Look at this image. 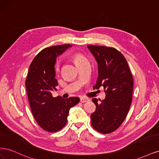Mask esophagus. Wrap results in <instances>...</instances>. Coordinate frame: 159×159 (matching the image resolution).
Wrapping results in <instances>:
<instances>
[{"label":"esophagus","instance_id":"34e87169","mask_svg":"<svg viewBox=\"0 0 159 159\" xmlns=\"http://www.w3.org/2000/svg\"><path fill=\"white\" fill-rule=\"evenodd\" d=\"M90 101V98H87V97H81L80 98V102L81 103H85V102H88Z\"/></svg>","mask_w":159,"mask_h":159}]
</instances>
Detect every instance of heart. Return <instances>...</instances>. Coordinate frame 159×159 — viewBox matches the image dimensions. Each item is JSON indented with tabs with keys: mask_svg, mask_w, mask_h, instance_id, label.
Returning a JSON list of instances; mask_svg holds the SVG:
<instances>
[{
	"mask_svg": "<svg viewBox=\"0 0 159 159\" xmlns=\"http://www.w3.org/2000/svg\"><path fill=\"white\" fill-rule=\"evenodd\" d=\"M73 59H74V61L75 64V63H77V62L83 60H85V57L84 56L81 55V54H79V53H77V54H75L73 56ZM57 70H58V66L56 65L55 66V70L57 71Z\"/></svg>",
	"mask_w": 159,
	"mask_h": 159,
	"instance_id": "obj_1",
	"label": "heart"
}]
</instances>
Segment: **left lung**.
<instances>
[{
  "label": "left lung",
  "instance_id": "obj_1",
  "mask_svg": "<svg viewBox=\"0 0 159 159\" xmlns=\"http://www.w3.org/2000/svg\"><path fill=\"white\" fill-rule=\"evenodd\" d=\"M98 63L99 76L95 89L103 86L106 98L92 102L96 110L91 115V125L103 134L117 130L126 118L131 107L133 78L124 56L113 47L88 45Z\"/></svg>",
  "mask_w": 159,
  "mask_h": 159
}]
</instances>
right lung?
Masks as SVG:
<instances>
[{
	"mask_svg": "<svg viewBox=\"0 0 159 159\" xmlns=\"http://www.w3.org/2000/svg\"><path fill=\"white\" fill-rule=\"evenodd\" d=\"M70 46L63 44L43 49L32 60L26 77L25 84L32 115L38 125L48 132H57L64 127L70 108L80 102L79 98H54L51 93L57 90L56 57Z\"/></svg>",
	"mask_w": 159,
	"mask_h": 159,
	"instance_id": "1",
	"label": "right lung"
}]
</instances>
